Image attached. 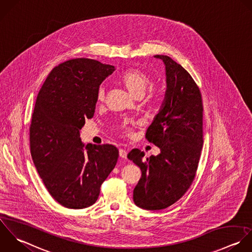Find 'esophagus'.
Masks as SVG:
<instances>
[{
  "label": "esophagus",
  "instance_id": "esophagus-1",
  "mask_svg": "<svg viewBox=\"0 0 252 252\" xmlns=\"http://www.w3.org/2000/svg\"><path fill=\"white\" fill-rule=\"evenodd\" d=\"M119 154H120V157L121 158H126V155H127V152L125 150V149H120L119 151Z\"/></svg>",
  "mask_w": 252,
  "mask_h": 252
}]
</instances>
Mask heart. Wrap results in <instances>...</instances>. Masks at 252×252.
I'll return each instance as SVG.
<instances>
[{
    "label": "heart",
    "mask_w": 252,
    "mask_h": 252,
    "mask_svg": "<svg viewBox=\"0 0 252 252\" xmlns=\"http://www.w3.org/2000/svg\"><path fill=\"white\" fill-rule=\"evenodd\" d=\"M120 82L124 85V87L134 97H140L146 91L148 85L150 84L149 77L139 69L130 68L126 70L120 77ZM104 89L101 88L98 93V99H104ZM157 96L155 94H151L147 101L154 102Z\"/></svg>",
    "instance_id": "obj_1"
}]
</instances>
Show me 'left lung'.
<instances>
[{
  "label": "left lung",
  "instance_id": "obj_1",
  "mask_svg": "<svg viewBox=\"0 0 252 252\" xmlns=\"http://www.w3.org/2000/svg\"><path fill=\"white\" fill-rule=\"evenodd\" d=\"M154 58L165 64L167 87L145 136L160 148V153L146 157L143 151L133 149L127 155L142 172L133 189V201L146 210L165 209L187 192L195 177L203 145V105L198 86L170 57Z\"/></svg>",
  "mask_w": 252,
  "mask_h": 252
}]
</instances>
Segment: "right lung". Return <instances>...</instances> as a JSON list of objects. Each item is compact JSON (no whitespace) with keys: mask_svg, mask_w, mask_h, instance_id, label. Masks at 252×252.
Returning a JSON list of instances; mask_svg holds the SVG:
<instances>
[{"mask_svg":"<svg viewBox=\"0 0 252 252\" xmlns=\"http://www.w3.org/2000/svg\"><path fill=\"white\" fill-rule=\"evenodd\" d=\"M114 70L91 59L69 60L52 69L37 95L30 125L32 160L49 193L66 208L94 204L117 164L115 146L85 145L79 132L94 116L100 84Z\"/></svg>","mask_w":252,"mask_h":252,"instance_id":"1","label":"right lung"}]
</instances>
